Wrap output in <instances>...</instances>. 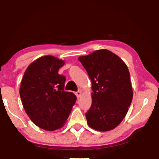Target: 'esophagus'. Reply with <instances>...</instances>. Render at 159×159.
Returning a JSON list of instances; mask_svg holds the SVG:
<instances>
[{
    "label": "esophagus",
    "instance_id": "1",
    "mask_svg": "<svg viewBox=\"0 0 159 159\" xmlns=\"http://www.w3.org/2000/svg\"><path fill=\"white\" fill-rule=\"evenodd\" d=\"M75 95H76V96H77L78 98H80V97H81V90L77 91V92L75 93Z\"/></svg>",
    "mask_w": 159,
    "mask_h": 159
}]
</instances>
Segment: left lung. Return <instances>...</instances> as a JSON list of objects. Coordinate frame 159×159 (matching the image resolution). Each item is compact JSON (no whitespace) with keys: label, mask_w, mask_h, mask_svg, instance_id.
<instances>
[{"label":"left lung","mask_w":159,"mask_h":159,"mask_svg":"<svg viewBox=\"0 0 159 159\" xmlns=\"http://www.w3.org/2000/svg\"><path fill=\"white\" fill-rule=\"evenodd\" d=\"M92 82V105L86 113L87 124L99 132L119 125L132 103L130 74L123 60L107 49L78 57Z\"/></svg>","instance_id":"left-lung-1"}]
</instances>
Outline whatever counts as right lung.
Wrapping results in <instances>:
<instances>
[{
	"label": "right lung",
	"instance_id": "1",
	"mask_svg": "<svg viewBox=\"0 0 159 159\" xmlns=\"http://www.w3.org/2000/svg\"><path fill=\"white\" fill-rule=\"evenodd\" d=\"M64 61L46 55L25 70L19 89L25 112L38 127L54 131L65 125L75 103V95L64 91L66 78L58 74Z\"/></svg>",
	"mask_w": 159,
	"mask_h": 159
}]
</instances>
